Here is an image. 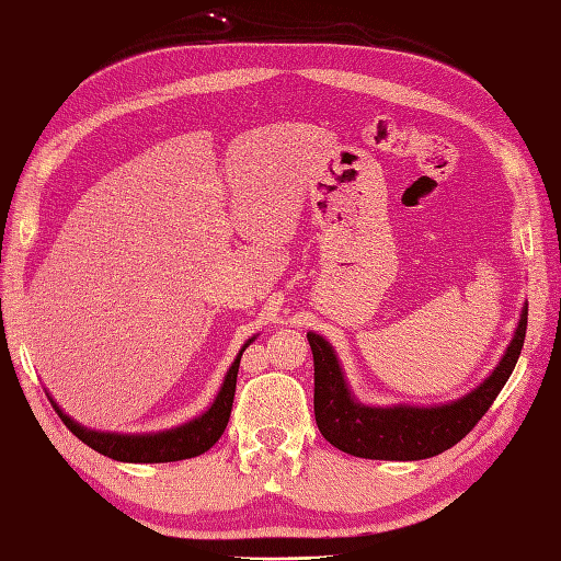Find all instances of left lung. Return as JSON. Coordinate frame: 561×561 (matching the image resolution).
<instances>
[{"label": "left lung", "instance_id": "left-lung-1", "mask_svg": "<svg viewBox=\"0 0 561 561\" xmlns=\"http://www.w3.org/2000/svg\"><path fill=\"white\" fill-rule=\"evenodd\" d=\"M528 305L518 319L514 341L502 363L476 391L437 408H367L353 401L331 345L317 333H307L314 355V417L323 439L357 458L420 460L444 454L458 444L488 413L494 398L512 377L526 341Z\"/></svg>", "mask_w": 561, "mask_h": 561}]
</instances>
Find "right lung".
<instances>
[{
    "instance_id": "right-lung-1",
    "label": "right lung",
    "mask_w": 561,
    "mask_h": 561,
    "mask_svg": "<svg viewBox=\"0 0 561 561\" xmlns=\"http://www.w3.org/2000/svg\"><path fill=\"white\" fill-rule=\"evenodd\" d=\"M249 343H244V347ZM244 347L226 375V381H222L220 393L216 396L214 405H210L202 417H196L192 422H186V425L168 430V432L136 434V437L134 434H129L127 437V434L93 432V430L81 427L79 422H73L69 415L61 413L53 398L49 396L47 398H49V403H53V408L57 410L61 422L69 427V432L77 434V437L85 446H91V449H95L98 454H103L107 458L127 460V463H170V460L194 458V456H202L204 451H208L228 427L232 398H234V383H238V371H240V359H242Z\"/></svg>"
}]
</instances>
